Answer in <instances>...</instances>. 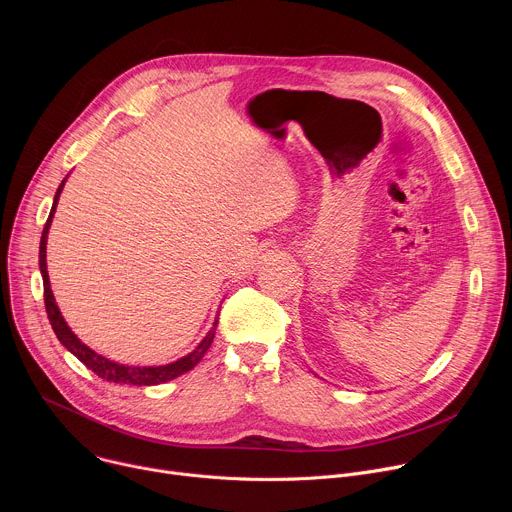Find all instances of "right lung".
Masks as SVG:
<instances>
[{
    "instance_id": "add662e5",
    "label": "right lung",
    "mask_w": 512,
    "mask_h": 512,
    "mask_svg": "<svg viewBox=\"0 0 512 512\" xmlns=\"http://www.w3.org/2000/svg\"><path fill=\"white\" fill-rule=\"evenodd\" d=\"M62 186H64V180L62 184L58 186L56 190V196H54V204H52V210L48 214V221L44 225V231H42V239H40V271H42V281H44V306H46V314H48V320L52 324V330L56 334V338L64 344V348H68L72 354H75L87 369H91L97 377L109 381V383H123V385H160V383H166V381H172L184 373H188L190 369H194L196 364L200 362V358L206 354L208 346L212 344V338H214V328L204 336V340L196 346V350H192L188 356L172 362V364H166V367H125V364H119V362H113L101 354H97L95 350H91L87 344H83L75 332H72L56 302H54V296H52V289H50V281H48V271H46V239H48V229H50V223H52V216H54V210H56V204H58V196L62 192ZM216 326V322H214Z\"/></svg>"
}]
</instances>
